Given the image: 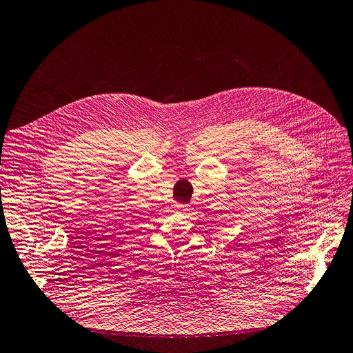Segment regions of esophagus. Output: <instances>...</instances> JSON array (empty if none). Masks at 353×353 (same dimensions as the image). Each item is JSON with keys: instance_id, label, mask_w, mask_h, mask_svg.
<instances>
[{"instance_id": "1", "label": "esophagus", "mask_w": 353, "mask_h": 353, "mask_svg": "<svg viewBox=\"0 0 353 353\" xmlns=\"http://www.w3.org/2000/svg\"><path fill=\"white\" fill-rule=\"evenodd\" d=\"M179 210H181V213H187L188 205H179Z\"/></svg>"}]
</instances>
